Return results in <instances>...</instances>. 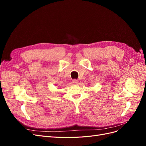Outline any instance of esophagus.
<instances>
[{
	"mask_svg": "<svg viewBox=\"0 0 146 146\" xmlns=\"http://www.w3.org/2000/svg\"><path fill=\"white\" fill-rule=\"evenodd\" d=\"M72 83L74 84H77L78 83V80H76V79H74V80H72Z\"/></svg>",
	"mask_w": 146,
	"mask_h": 146,
	"instance_id": "obj_1",
	"label": "esophagus"
}]
</instances>
